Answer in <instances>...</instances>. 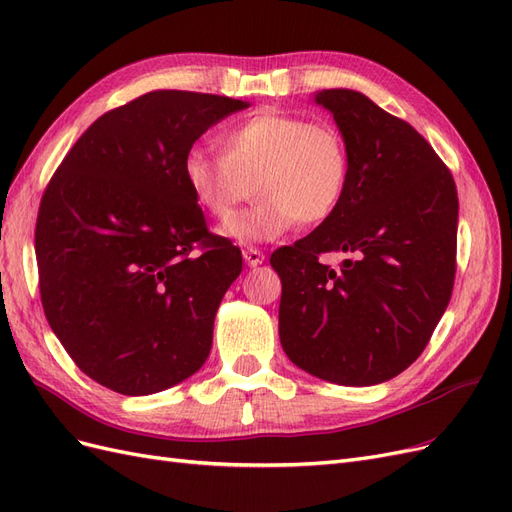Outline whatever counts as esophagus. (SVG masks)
Instances as JSON below:
<instances>
[{
    "mask_svg": "<svg viewBox=\"0 0 512 512\" xmlns=\"http://www.w3.org/2000/svg\"><path fill=\"white\" fill-rule=\"evenodd\" d=\"M243 258L250 267H258L265 262V254H262L258 247H243Z\"/></svg>",
    "mask_w": 512,
    "mask_h": 512,
    "instance_id": "obj_1",
    "label": "esophagus"
}]
</instances>
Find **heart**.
Wrapping results in <instances>:
<instances>
[{
  "mask_svg": "<svg viewBox=\"0 0 512 512\" xmlns=\"http://www.w3.org/2000/svg\"><path fill=\"white\" fill-rule=\"evenodd\" d=\"M220 149H190L181 170L194 203L215 222H228L255 185L259 203L224 228L232 239H280L297 222H327L344 203L350 149L329 121L260 113L226 130Z\"/></svg>",
  "mask_w": 512,
  "mask_h": 512,
  "instance_id": "b5f03b06",
  "label": "heart"
}]
</instances>
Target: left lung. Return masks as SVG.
I'll list each match as a JSON object with an SVG mask.
<instances>
[{
    "label": "left lung",
    "instance_id": "left-lung-1",
    "mask_svg": "<svg viewBox=\"0 0 512 512\" xmlns=\"http://www.w3.org/2000/svg\"><path fill=\"white\" fill-rule=\"evenodd\" d=\"M350 149L342 207L271 254L282 280L280 339L288 359L335 384L369 386L410 367L451 301L457 188L408 121L359 91L324 89ZM344 251L335 272L319 256Z\"/></svg>",
    "mask_w": 512,
    "mask_h": 512
}]
</instances>
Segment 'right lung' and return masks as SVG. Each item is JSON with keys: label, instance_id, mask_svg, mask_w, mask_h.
<instances>
[{"label": "right lung", "instance_id": "right-lung-1", "mask_svg": "<svg viewBox=\"0 0 512 512\" xmlns=\"http://www.w3.org/2000/svg\"><path fill=\"white\" fill-rule=\"evenodd\" d=\"M243 100L156 89L98 117L42 194L38 286L83 374L121 395L168 389L203 367L241 250L213 235L183 158Z\"/></svg>", "mask_w": 512, "mask_h": 512}]
</instances>
